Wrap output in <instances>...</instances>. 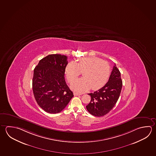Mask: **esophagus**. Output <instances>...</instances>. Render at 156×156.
I'll return each mask as SVG.
<instances>
[{
    "mask_svg": "<svg viewBox=\"0 0 156 156\" xmlns=\"http://www.w3.org/2000/svg\"><path fill=\"white\" fill-rule=\"evenodd\" d=\"M82 93H79V92H74V96H80V95H81Z\"/></svg>",
    "mask_w": 156,
    "mask_h": 156,
    "instance_id": "34e87169",
    "label": "esophagus"
}]
</instances>
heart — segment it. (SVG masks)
Returning <instances> with one entry per match:
<instances>
[{
  "mask_svg": "<svg viewBox=\"0 0 156 156\" xmlns=\"http://www.w3.org/2000/svg\"><path fill=\"white\" fill-rule=\"evenodd\" d=\"M81 72L83 77L73 82L71 88L78 92L86 91L90 87L97 90L107 81L111 74V66L107 62L97 57L80 58L77 63L71 62L65 68V76L68 82H73Z\"/></svg>",
  "mask_w": 156,
  "mask_h": 156,
  "instance_id": "b5f03b06",
  "label": "heart"
}]
</instances>
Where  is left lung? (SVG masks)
Masks as SVG:
<instances>
[{"label": "left lung", "mask_w": 156, "mask_h": 156, "mask_svg": "<svg viewBox=\"0 0 156 156\" xmlns=\"http://www.w3.org/2000/svg\"><path fill=\"white\" fill-rule=\"evenodd\" d=\"M122 85L120 73L115 64L108 82L98 91L88 94L91 97V101L86 105L88 112L96 116L108 113L119 99Z\"/></svg>", "instance_id": "8db88e82"}]
</instances>
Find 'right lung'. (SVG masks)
Listing matches in <instances>:
<instances>
[{"instance_id":"1","label":"right lung","mask_w":156,"mask_h":156,"mask_svg":"<svg viewBox=\"0 0 156 156\" xmlns=\"http://www.w3.org/2000/svg\"><path fill=\"white\" fill-rule=\"evenodd\" d=\"M68 57L50 54L41 60L35 67L32 89L37 104L51 114L62 111L74 97L65 82V68Z\"/></svg>"}]
</instances>
